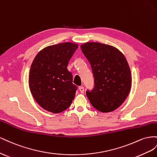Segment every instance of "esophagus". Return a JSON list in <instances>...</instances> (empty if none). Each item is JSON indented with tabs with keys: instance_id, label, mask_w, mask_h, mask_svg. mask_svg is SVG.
Instances as JSON below:
<instances>
[{
	"instance_id": "34e87169",
	"label": "esophagus",
	"mask_w": 157,
	"mask_h": 157,
	"mask_svg": "<svg viewBox=\"0 0 157 157\" xmlns=\"http://www.w3.org/2000/svg\"><path fill=\"white\" fill-rule=\"evenodd\" d=\"M79 90L82 93H83L84 92V87L83 86H79Z\"/></svg>"
}]
</instances>
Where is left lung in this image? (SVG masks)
Instances as JSON below:
<instances>
[{
  "label": "left lung",
  "instance_id": "left-lung-1",
  "mask_svg": "<svg viewBox=\"0 0 157 157\" xmlns=\"http://www.w3.org/2000/svg\"><path fill=\"white\" fill-rule=\"evenodd\" d=\"M91 64L94 87L86 95L94 108L102 113L112 112L122 105L130 91L132 76L128 62L117 48L100 43L81 46Z\"/></svg>",
  "mask_w": 157,
  "mask_h": 157
}]
</instances>
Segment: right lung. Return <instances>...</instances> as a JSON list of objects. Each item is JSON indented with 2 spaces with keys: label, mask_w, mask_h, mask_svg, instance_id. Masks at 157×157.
<instances>
[{
  "label": "right lung",
  "mask_w": 157,
  "mask_h": 157,
  "mask_svg": "<svg viewBox=\"0 0 157 157\" xmlns=\"http://www.w3.org/2000/svg\"><path fill=\"white\" fill-rule=\"evenodd\" d=\"M78 44L62 43L48 46L34 59L29 71L30 91L43 109L60 113L70 106L78 87L67 69Z\"/></svg>",
  "instance_id": "obj_1"
}]
</instances>
